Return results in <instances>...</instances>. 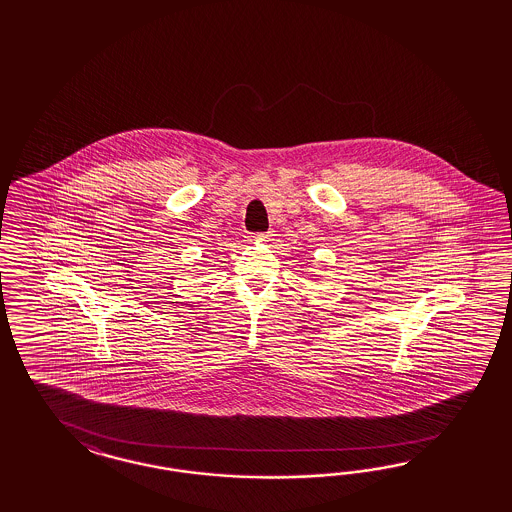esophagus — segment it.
Listing matches in <instances>:
<instances>
[{
	"mask_svg": "<svg viewBox=\"0 0 512 512\" xmlns=\"http://www.w3.org/2000/svg\"><path fill=\"white\" fill-rule=\"evenodd\" d=\"M270 236H272V231H268V233L255 234V236H251L249 240H251V242H257V240H264V238H270Z\"/></svg>",
	"mask_w": 512,
	"mask_h": 512,
	"instance_id": "1",
	"label": "esophagus"
}]
</instances>
